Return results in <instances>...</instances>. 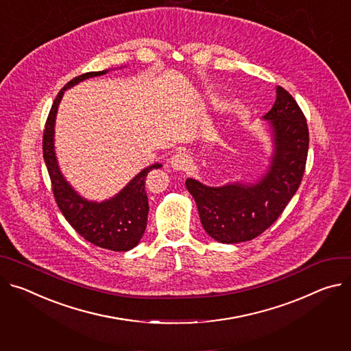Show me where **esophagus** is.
<instances>
[{
  "label": "esophagus",
  "mask_w": 351,
  "mask_h": 351,
  "mask_svg": "<svg viewBox=\"0 0 351 351\" xmlns=\"http://www.w3.org/2000/svg\"><path fill=\"white\" fill-rule=\"evenodd\" d=\"M169 164L175 171H184L190 165V156L184 151H176L171 156Z\"/></svg>",
  "instance_id": "34e87169"
}]
</instances>
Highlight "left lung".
Listing matches in <instances>:
<instances>
[{"label":"left lung","mask_w":351,"mask_h":351,"mask_svg":"<svg viewBox=\"0 0 351 351\" xmlns=\"http://www.w3.org/2000/svg\"><path fill=\"white\" fill-rule=\"evenodd\" d=\"M276 102L263 116L273 151L267 171L253 182L207 186L187 178L202 226L221 243L250 241L265 232L293 199L305 171L309 133L295 99L276 86Z\"/></svg>","instance_id":"obj_1"}]
</instances>
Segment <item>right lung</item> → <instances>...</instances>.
Segmentation results:
<instances>
[{
	"label": "right lung",
	"instance_id": "obj_1",
	"mask_svg": "<svg viewBox=\"0 0 351 351\" xmlns=\"http://www.w3.org/2000/svg\"><path fill=\"white\" fill-rule=\"evenodd\" d=\"M108 71H92L78 75L58 92L45 125L43 158L57 206L70 226L95 246L114 252H127L140 243L145 232L149 211L145 178L149 171L161 168V164H152L144 168L113 197L104 202H92L78 195L61 173L54 151L56 116L62 95L74 85L88 78L104 75Z\"/></svg>",
	"mask_w": 351,
	"mask_h": 351
}]
</instances>
